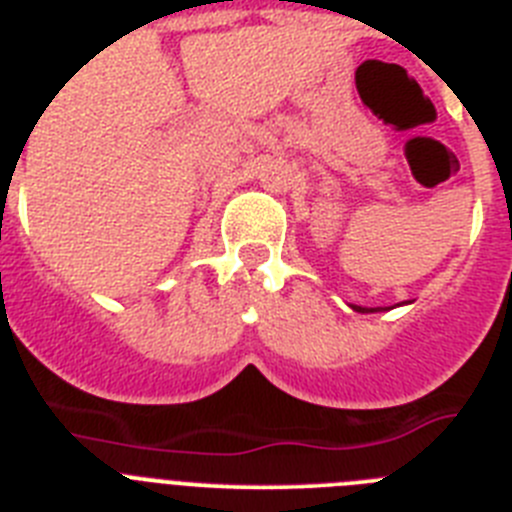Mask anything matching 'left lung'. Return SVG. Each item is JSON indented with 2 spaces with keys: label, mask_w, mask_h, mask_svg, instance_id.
<instances>
[{
  "label": "left lung",
  "mask_w": 512,
  "mask_h": 512,
  "mask_svg": "<svg viewBox=\"0 0 512 512\" xmlns=\"http://www.w3.org/2000/svg\"><path fill=\"white\" fill-rule=\"evenodd\" d=\"M354 310H359V312H374V310H379V307H354Z\"/></svg>",
  "instance_id": "obj_1"
}]
</instances>
